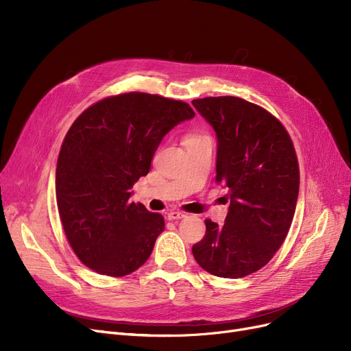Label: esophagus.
<instances>
[{
    "label": "esophagus",
    "mask_w": 351,
    "mask_h": 351,
    "mask_svg": "<svg viewBox=\"0 0 351 351\" xmlns=\"http://www.w3.org/2000/svg\"><path fill=\"white\" fill-rule=\"evenodd\" d=\"M185 216H186L185 213L178 212V210H172V212L168 213V219L169 220H178V219H182V217H185Z\"/></svg>",
    "instance_id": "1"
}]
</instances>
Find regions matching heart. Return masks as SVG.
Returning a JSON list of instances; mask_svg holds the SVG:
<instances>
[{"mask_svg":"<svg viewBox=\"0 0 351 351\" xmlns=\"http://www.w3.org/2000/svg\"><path fill=\"white\" fill-rule=\"evenodd\" d=\"M188 138H193V135H191V136H188Z\"/></svg>","mask_w":351,"mask_h":351,"instance_id":"heart-1","label":"heart"}]
</instances>
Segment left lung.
<instances>
[{"mask_svg":"<svg viewBox=\"0 0 351 351\" xmlns=\"http://www.w3.org/2000/svg\"><path fill=\"white\" fill-rule=\"evenodd\" d=\"M192 104L215 129L216 182L230 199L225 225L206 219L192 253L210 274L245 278L266 266L287 236L300 185L296 151L280 121L259 105L237 97Z\"/></svg>","mask_w":351,"mask_h":351,"instance_id":"left-lung-1","label":"left lung"}]
</instances>
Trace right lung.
Here are the masks:
<instances>
[{"mask_svg": "<svg viewBox=\"0 0 351 351\" xmlns=\"http://www.w3.org/2000/svg\"><path fill=\"white\" fill-rule=\"evenodd\" d=\"M193 117L186 102L128 92L94 104L72 123L55 188L66 239L86 267L121 278L151 256L165 220L129 202L131 189L149 172L163 136Z\"/></svg>", "mask_w": 351, "mask_h": 351, "instance_id": "add662e5", "label": "right lung"}]
</instances>
